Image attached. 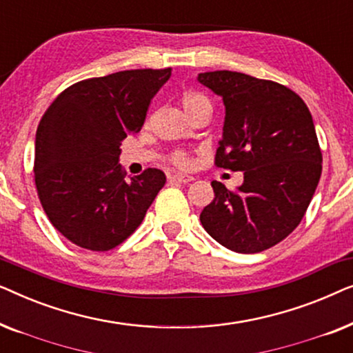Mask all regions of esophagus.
<instances>
[{
    "mask_svg": "<svg viewBox=\"0 0 353 353\" xmlns=\"http://www.w3.org/2000/svg\"><path fill=\"white\" fill-rule=\"evenodd\" d=\"M170 180L175 181V183H181V185H186V183L192 181V180H194V178L190 176V175H180V173H176V175H172L170 176Z\"/></svg>",
    "mask_w": 353,
    "mask_h": 353,
    "instance_id": "34e87169",
    "label": "esophagus"
}]
</instances>
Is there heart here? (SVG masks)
I'll return each mask as SVG.
<instances>
[{"label": "heart", "mask_w": 353, "mask_h": 353, "mask_svg": "<svg viewBox=\"0 0 353 353\" xmlns=\"http://www.w3.org/2000/svg\"><path fill=\"white\" fill-rule=\"evenodd\" d=\"M181 103H183V108H185V110L188 112V110L194 109L196 105L207 103V99H205L204 94H201V93H197V91H191L190 90V91H185V93L181 94ZM172 161L175 162L176 165H180V167H188V165H190V159H188L186 154H183V152H176L175 156L172 157Z\"/></svg>", "instance_id": "heart-1"}]
</instances>
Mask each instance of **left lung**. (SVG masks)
<instances>
[{"label": "left lung", "mask_w": 353, "mask_h": 353, "mask_svg": "<svg viewBox=\"0 0 353 353\" xmlns=\"http://www.w3.org/2000/svg\"><path fill=\"white\" fill-rule=\"evenodd\" d=\"M197 80L225 104L215 165L244 172L234 191L212 181L215 197L201 223L226 249L262 252L297 228L320 181L312 114L301 96L276 81L231 70L204 72Z\"/></svg>", "instance_id": "1"}]
</instances>
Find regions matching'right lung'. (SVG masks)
<instances>
[{
  "mask_svg": "<svg viewBox=\"0 0 353 353\" xmlns=\"http://www.w3.org/2000/svg\"><path fill=\"white\" fill-rule=\"evenodd\" d=\"M172 69L123 70L81 80L52 101L35 138V185L52 226L79 248L104 252L141 225L165 185L148 168L125 180L120 144L138 133Z\"/></svg>",
  "mask_w": 353,
  "mask_h": 353,
  "instance_id": "1",
  "label": "right lung"
}]
</instances>
